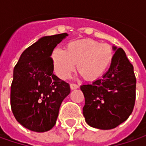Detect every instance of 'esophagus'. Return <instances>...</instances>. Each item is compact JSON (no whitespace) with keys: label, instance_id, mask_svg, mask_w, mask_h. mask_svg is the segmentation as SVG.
I'll use <instances>...</instances> for the list:
<instances>
[{"label":"esophagus","instance_id":"34e87169","mask_svg":"<svg viewBox=\"0 0 146 146\" xmlns=\"http://www.w3.org/2000/svg\"><path fill=\"white\" fill-rule=\"evenodd\" d=\"M70 89H71V90H74V89H76V88H79V85H77V84H70Z\"/></svg>","mask_w":146,"mask_h":146}]
</instances>
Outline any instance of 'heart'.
<instances>
[{"label": "heart", "instance_id": "b5f03b06", "mask_svg": "<svg viewBox=\"0 0 146 146\" xmlns=\"http://www.w3.org/2000/svg\"><path fill=\"white\" fill-rule=\"evenodd\" d=\"M114 53L109 44L81 40L68 44L66 51L55 48L52 53L53 67L62 79H67L75 70L88 80H94L103 75L109 67Z\"/></svg>", "mask_w": 146, "mask_h": 146}]
</instances>
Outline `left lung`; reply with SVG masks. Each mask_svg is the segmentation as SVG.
<instances>
[{
	"label": "left lung",
	"mask_w": 146,
	"mask_h": 146,
	"mask_svg": "<svg viewBox=\"0 0 146 146\" xmlns=\"http://www.w3.org/2000/svg\"><path fill=\"white\" fill-rule=\"evenodd\" d=\"M115 54L109 70L101 79L83 84L85 98L83 115L89 126L109 130L119 126L132 114L136 99L133 66L123 49L112 47Z\"/></svg>",
	"instance_id": "8db88e82"
}]
</instances>
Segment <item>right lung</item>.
Returning a JSON list of instances; mask_svg holds the SVG:
<instances>
[{"label":"right lung","mask_w":146,"mask_h":146,"mask_svg":"<svg viewBox=\"0 0 146 146\" xmlns=\"http://www.w3.org/2000/svg\"><path fill=\"white\" fill-rule=\"evenodd\" d=\"M67 33L40 38L21 54L14 68L10 104L21 125L36 132L52 129L70 85L53 74L51 55Z\"/></svg>","instance_id":"right-lung-1"}]
</instances>
